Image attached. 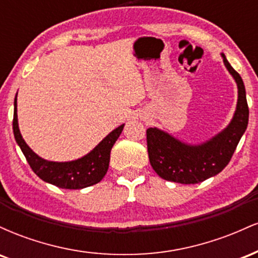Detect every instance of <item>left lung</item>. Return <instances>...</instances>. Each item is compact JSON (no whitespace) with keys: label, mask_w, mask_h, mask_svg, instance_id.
<instances>
[{"label":"left lung","mask_w":258,"mask_h":258,"mask_svg":"<svg viewBox=\"0 0 258 258\" xmlns=\"http://www.w3.org/2000/svg\"><path fill=\"white\" fill-rule=\"evenodd\" d=\"M224 65L238 85V104L233 120L221 133L200 146H189L158 128L147 130L148 155L161 178L182 184H195L220 173L229 164L248 122L246 92L241 76L228 63Z\"/></svg>","instance_id":"obj_1"}]
</instances>
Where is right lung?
<instances>
[{
  "label": "right lung",
  "instance_id": "right-lung-1",
  "mask_svg": "<svg viewBox=\"0 0 258 258\" xmlns=\"http://www.w3.org/2000/svg\"><path fill=\"white\" fill-rule=\"evenodd\" d=\"M123 126L125 125H121L109 133L98 146L84 158L69 162L47 161L32 152L20 135L18 127L17 97L14 99L13 132L18 146L22 149L31 170L41 179L63 189H82L96 184L103 179L109 167L111 148L120 137Z\"/></svg>",
  "mask_w": 258,
  "mask_h": 258
}]
</instances>
